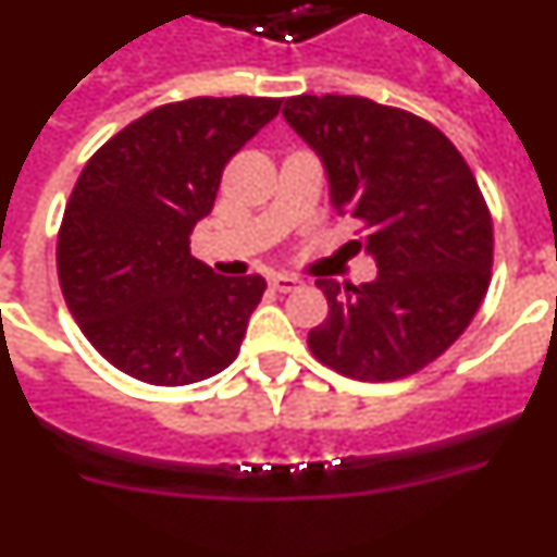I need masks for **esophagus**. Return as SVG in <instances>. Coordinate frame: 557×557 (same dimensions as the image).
I'll return each mask as SVG.
<instances>
[{"label": "esophagus", "mask_w": 557, "mask_h": 557, "mask_svg": "<svg viewBox=\"0 0 557 557\" xmlns=\"http://www.w3.org/2000/svg\"><path fill=\"white\" fill-rule=\"evenodd\" d=\"M270 287L275 293H295V289L304 287V278H298V275H270Z\"/></svg>", "instance_id": "esophagus-1"}]
</instances>
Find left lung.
Returning a JSON list of instances; mask_svg holds the SVG:
<instances>
[{
    "label": "left lung",
    "instance_id": "8db88e82",
    "mask_svg": "<svg viewBox=\"0 0 557 557\" xmlns=\"http://www.w3.org/2000/svg\"><path fill=\"white\" fill-rule=\"evenodd\" d=\"M284 120L323 161L332 206L366 225L376 278H321L329 318L309 332L323 366L393 382L466 332L491 284L494 223L474 172L444 133L366 97L301 95Z\"/></svg>",
    "mask_w": 557,
    "mask_h": 557
}]
</instances>
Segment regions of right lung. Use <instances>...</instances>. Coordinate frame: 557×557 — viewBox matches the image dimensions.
I'll return each mask as SVG.
<instances>
[{
	"label": "right lung",
	"instance_id": "1",
	"mask_svg": "<svg viewBox=\"0 0 557 557\" xmlns=\"http://www.w3.org/2000/svg\"><path fill=\"white\" fill-rule=\"evenodd\" d=\"M282 108L270 97H195L159 106L88 159L61 234L58 278L88 343L127 376L178 387L228 368L262 275H218L189 236L223 170Z\"/></svg>",
	"mask_w": 557,
	"mask_h": 557
}]
</instances>
